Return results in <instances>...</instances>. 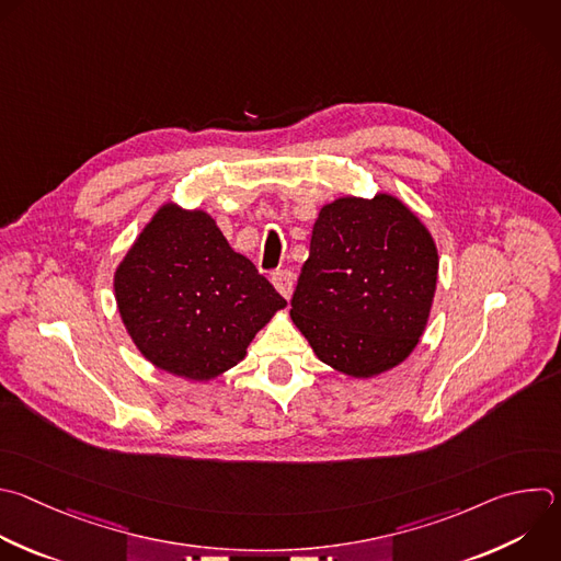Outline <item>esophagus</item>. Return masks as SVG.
<instances>
[{
  "label": "esophagus",
  "instance_id": "obj_1",
  "mask_svg": "<svg viewBox=\"0 0 561 561\" xmlns=\"http://www.w3.org/2000/svg\"><path fill=\"white\" fill-rule=\"evenodd\" d=\"M273 286L277 288V293L284 297V299H290L293 295V288H295V275L290 271H277L273 275Z\"/></svg>",
  "mask_w": 561,
  "mask_h": 561
}]
</instances>
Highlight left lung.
<instances>
[{
  "label": "left lung",
  "mask_w": 561,
  "mask_h": 561,
  "mask_svg": "<svg viewBox=\"0 0 561 561\" xmlns=\"http://www.w3.org/2000/svg\"><path fill=\"white\" fill-rule=\"evenodd\" d=\"M436 282V242L401 198L341 196L312 225L290 319L319 360L375 379L419 345Z\"/></svg>",
  "instance_id": "1"
}]
</instances>
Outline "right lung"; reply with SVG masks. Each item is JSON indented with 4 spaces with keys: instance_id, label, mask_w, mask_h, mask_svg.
Segmentation results:
<instances>
[{
    "instance_id": "obj_1",
    "label": "right lung",
    "mask_w": 561,
    "mask_h": 561,
    "mask_svg": "<svg viewBox=\"0 0 561 561\" xmlns=\"http://www.w3.org/2000/svg\"><path fill=\"white\" fill-rule=\"evenodd\" d=\"M121 321L167 375L207 383L247 356L286 299L205 209L160 205L114 271Z\"/></svg>"
}]
</instances>
